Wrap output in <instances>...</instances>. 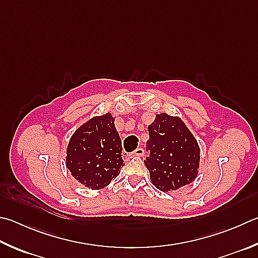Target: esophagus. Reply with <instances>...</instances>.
<instances>
[{
	"label": "esophagus",
	"instance_id": "esophagus-1",
	"mask_svg": "<svg viewBox=\"0 0 258 258\" xmlns=\"http://www.w3.org/2000/svg\"><path fill=\"white\" fill-rule=\"evenodd\" d=\"M143 154H144V150H143L142 148H138V149L135 150V151L133 152L132 156H137V157H143Z\"/></svg>",
	"mask_w": 258,
	"mask_h": 258
}]
</instances>
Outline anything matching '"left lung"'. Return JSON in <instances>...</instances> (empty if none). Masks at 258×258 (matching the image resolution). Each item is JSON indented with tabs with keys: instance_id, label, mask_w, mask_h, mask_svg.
I'll return each mask as SVG.
<instances>
[{
	"instance_id": "1",
	"label": "left lung",
	"mask_w": 258,
	"mask_h": 258,
	"mask_svg": "<svg viewBox=\"0 0 258 258\" xmlns=\"http://www.w3.org/2000/svg\"><path fill=\"white\" fill-rule=\"evenodd\" d=\"M145 167L158 189L169 191L193 181L199 174L200 147L179 117L158 114L149 125Z\"/></svg>"
}]
</instances>
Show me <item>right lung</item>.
Masks as SVG:
<instances>
[{
    "mask_svg": "<svg viewBox=\"0 0 258 258\" xmlns=\"http://www.w3.org/2000/svg\"><path fill=\"white\" fill-rule=\"evenodd\" d=\"M121 141L110 113L81 125L70 139L67 167L71 175L91 189H101L118 176L124 166Z\"/></svg>",
    "mask_w": 258,
    "mask_h": 258,
    "instance_id": "add662e5",
    "label": "right lung"
}]
</instances>
